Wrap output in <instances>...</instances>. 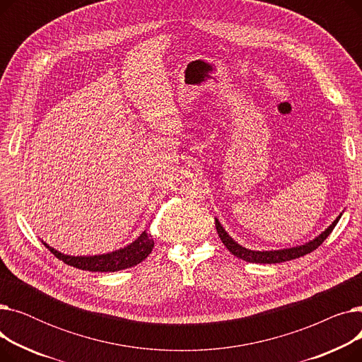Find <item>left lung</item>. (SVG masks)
<instances>
[{
  "label": "left lung",
  "mask_w": 362,
  "mask_h": 362,
  "mask_svg": "<svg viewBox=\"0 0 362 362\" xmlns=\"http://www.w3.org/2000/svg\"><path fill=\"white\" fill-rule=\"evenodd\" d=\"M341 217V214L339 217H336V220L327 227L325 232H321L317 238H314L313 240L303 243V245H298V246H292V248H284V250H272V251H254V250H248L245 246L239 245L229 233L224 230V227L220 224V221L216 218V229L217 233L221 239V242L224 243V246L229 250L235 257L248 261V262H257V264H276V262H283V261H291L299 257L307 255L310 252H313L314 250H317L318 246L326 240V238L332 233V230L334 229V226L337 224L339 218Z\"/></svg>",
  "instance_id": "8db88e82"
}]
</instances>
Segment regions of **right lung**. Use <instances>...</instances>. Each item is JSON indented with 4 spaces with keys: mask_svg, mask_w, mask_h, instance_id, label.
Returning a JSON list of instances; mask_svg holds the SVG:
<instances>
[{
    "mask_svg": "<svg viewBox=\"0 0 362 362\" xmlns=\"http://www.w3.org/2000/svg\"><path fill=\"white\" fill-rule=\"evenodd\" d=\"M47 248L63 262L71 265V267L86 270V272H119L124 269H130L133 265L142 262L154 248V239L151 238L146 230H144L135 240L123 246L120 250L112 252L100 254V255H66L60 251L54 250L47 242L42 240Z\"/></svg>",
    "mask_w": 362,
    "mask_h": 362,
    "instance_id": "1",
    "label": "right lung"
}]
</instances>
